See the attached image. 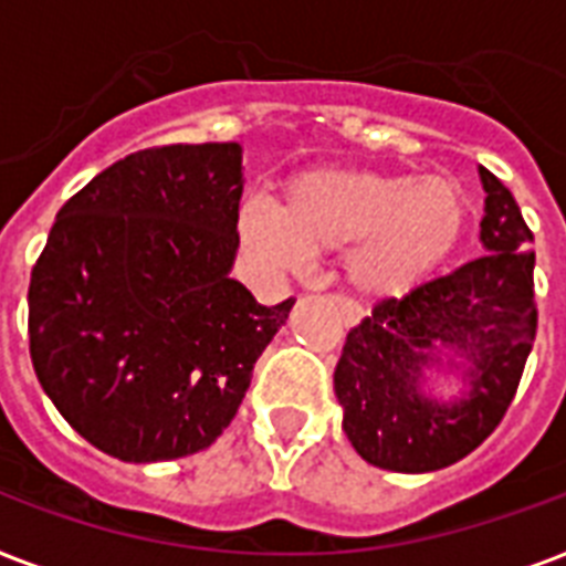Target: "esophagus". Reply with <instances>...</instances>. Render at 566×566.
Wrapping results in <instances>:
<instances>
[{"label": "esophagus", "mask_w": 566, "mask_h": 566, "mask_svg": "<svg viewBox=\"0 0 566 566\" xmlns=\"http://www.w3.org/2000/svg\"><path fill=\"white\" fill-rule=\"evenodd\" d=\"M337 302V308H340V317H344V323L349 328L353 326H358V323H361V311L355 308L353 302H346V300H335Z\"/></svg>", "instance_id": "obj_1"}]
</instances>
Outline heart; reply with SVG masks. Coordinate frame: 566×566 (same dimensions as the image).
Returning a JSON list of instances; mask_svg holds the SVG:
<instances>
[{
    "label": "heart",
    "mask_w": 566,
    "mask_h": 566,
    "mask_svg": "<svg viewBox=\"0 0 566 566\" xmlns=\"http://www.w3.org/2000/svg\"><path fill=\"white\" fill-rule=\"evenodd\" d=\"M473 199L452 172L326 167L302 172L282 205H240L238 234L264 273H305L319 252L346 250V282L364 300H402L455 255Z\"/></svg>",
    "instance_id": "obj_1"
}]
</instances>
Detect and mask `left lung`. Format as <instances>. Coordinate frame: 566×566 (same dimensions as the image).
<instances>
[{
    "label": "left lung",
    "instance_id": "obj_1",
    "mask_svg": "<svg viewBox=\"0 0 566 566\" xmlns=\"http://www.w3.org/2000/svg\"><path fill=\"white\" fill-rule=\"evenodd\" d=\"M484 188V255L378 302L346 335L335 396L355 452L394 473H431L470 455L509 411L537 328L535 252L520 205L491 170ZM455 377L443 400L428 376Z\"/></svg>",
    "mask_w": 566,
    "mask_h": 566
}]
</instances>
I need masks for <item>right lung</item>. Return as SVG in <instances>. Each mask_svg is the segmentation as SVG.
I'll list each match as a JSON object with an SVG mask.
<instances>
[{
  "label": "right lung",
  "mask_w": 566,
  "mask_h": 566,
  "mask_svg": "<svg viewBox=\"0 0 566 566\" xmlns=\"http://www.w3.org/2000/svg\"><path fill=\"white\" fill-rule=\"evenodd\" d=\"M243 149L161 146L111 164L57 211L31 270L40 385L93 447L132 464L193 455L234 420L293 300L231 279Z\"/></svg>",
  "instance_id": "right-lung-1"
}]
</instances>
